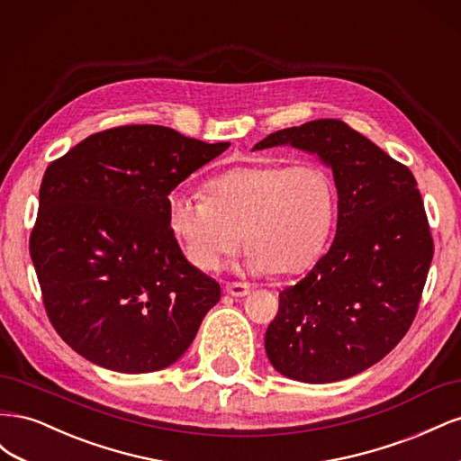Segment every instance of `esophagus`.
Instances as JSON below:
<instances>
[{
    "label": "esophagus",
    "mask_w": 461,
    "mask_h": 461,
    "mask_svg": "<svg viewBox=\"0 0 461 461\" xmlns=\"http://www.w3.org/2000/svg\"><path fill=\"white\" fill-rule=\"evenodd\" d=\"M227 294L232 298H244L249 294V285L248 283H227Z\"/></svg>",
    "instance_id": "1"
}]
</instances>
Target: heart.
<instances>
[{"label": "heart", "mask_w": 461, "mask_h": 461, "mask_svg": "<svg viewBox=\"0 0 461 461\" xmlns=\"http://www.w3.org/2000/svg\"><path fill=\"white\" fill-rule=\"evenodd\" d=\"M167 225L185 259L215 271L244 242L254 273H296L321 256L337 213V185L323 165L249 163L217 175L205 198L171 192Z\"/></svg>", "instance_id": "heart-1"}]
</instances>
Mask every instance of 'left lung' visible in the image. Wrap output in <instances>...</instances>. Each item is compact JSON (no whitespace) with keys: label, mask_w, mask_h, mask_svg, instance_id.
I'll return each instance as SVG.
<instances>
[{"label":"left lung","mask_w":461,"mask_h":461,"mask_svg":"<svg viewBox=\"0 0 461 461\" xmlns=\"http://www.w3.org/2000/svg\"><path fill=\"white\" fill-rule=\"evenodd\" d=\"M317 153L339 192L337 236L296 285L278 294L265 332L273 367L302 383H334L381 361L406 337L432 261L421 194L406 165L339 119L263 138Z\"/></svg>","instance_id":"left-lung-1"}]
</instances>
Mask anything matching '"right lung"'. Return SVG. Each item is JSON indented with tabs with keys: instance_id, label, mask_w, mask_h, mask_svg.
<instances>
[{
	"instance_id": "right-lung-1",
	"label": "right lung",
	"mask_w": 461,
	"mask_h": 461,
	"mask_svg": "<svg viewBox=\"0 0 461 461\" xmlns=\"http://www.w3.org/2000/svg\"><path fill=\"white\" fill-rule=\"evenodd\" d=\"M229 146L127 124L50 163L31 258L53 329L82 357L151 373L188 350L221 286L185 259L165 200Z\"/></svg>"
}]
</instances>
